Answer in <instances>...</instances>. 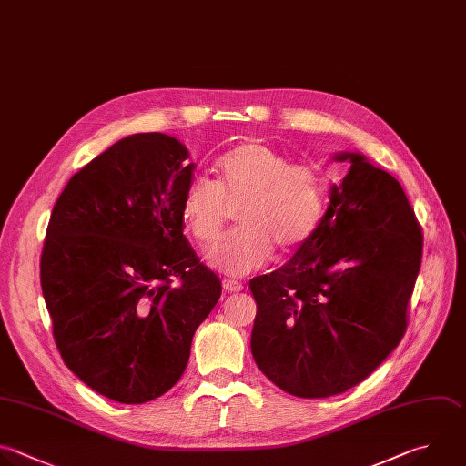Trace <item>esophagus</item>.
Wrapping results in <instances>:
<instances>
[{
  "label": "esophagus",
  "mask_w": 466,
  "mask_h": 466,
  "mask_svg": "<svg viewBox=\"0 0 466 466\" xmlns=\"http://www.w3.org/2000/svg\"><path fill=\"white\" fill-rule=\"evenodd\" d=\"M222 286H224V289H226L228 293H238V291H242V288H244L240 282L231 280V279H224V280H222Z\"/></svg>",
  "instance_id": "1"
}]
</instances>
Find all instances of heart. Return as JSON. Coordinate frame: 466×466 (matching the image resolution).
I'll use <instances>...</instances> for the list:
<instances>
[{
    "instance_id": "1",
    "label": "heart",
    "mask_w": 466,
    "mask_h": 466,
    "mask_svg": "<svg viewBox=\"0 0 466 466\" xmlns=\"http://www.w3.org/2000/svg\"><path fill=\"white\" fill-rule=\"evenodd\" d=\"M235 206L240 226L209 249L208 262L226 275L244 277L271 258L275 244L291 251L313 235L326 206V182L319 171L295 166L280 151L248 142L220 157L217 182L189 180L182 224L193 240L209 246Z\"/></svg>"
}]
</instances>
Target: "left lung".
<instances>
[{
	"instance_id": "left-lung-1",
	"label": "left lung",
	"mask_w": 466,
	"mask_h": 466,
	"mask_svg": "<svg viewBox=\"0 0 466 466\" xmlns=\"http://www.w3.org/2000/svg\"><path fill=\"white\" fill-rule=\"evenodd\" d=\"M313 235L269 275L257 302L251 353L280 390L320 399L364 380L400 342L420 268L422 233L400 184L359 153Z\"/></svg>"
}]
</instances>
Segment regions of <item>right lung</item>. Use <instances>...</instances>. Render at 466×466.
Here are the masks:
<instances>
[{"label": "right lung", "mask_w": 466, "mask_h": 466, "mask_svg": "<svg viewBox=\"0 0 466 466\" xmlns=\"http://www.w3.org/2000/svg\"><path fill=\"white\" fill-rule=\"evenodd\" d=\"M187 158L169 135H131L53 208L40 262L53 335L67 368L116 402L142 404L178 382L222 293L184 235Z\"/></svg>", "instance_id": "obj_1"}]
</instances>
